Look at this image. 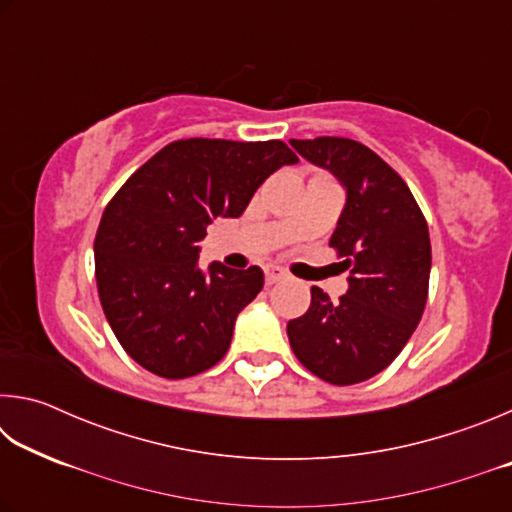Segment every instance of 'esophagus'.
Returning <instances> with one entry per match:
<instances>
[{"instance_id": "34e87169", "label": "esophagus", "mask_w": 512, "mask_h": 512, "mask_svg": "<svg viewBox=\"0 0 512 512\" xmlns=\"http://www.w3.org/2000/svg\"><path fill=\"white\" fill-rule=\"evenodd\" d=\"M264 275H266V284H268V287H271V284L280 282V280H284V277H287V273H284L282 268L275 266V264H268V266L264 268Z\"/></svg>"}]
</instances>
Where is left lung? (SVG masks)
Segmentation results:
<instances>
[{
	"mask_svg": "<svg viewBox=\"0 0 512 512\" xmlns=\"http://www.w3.org/2000/svg\"><path fill=\"white\" fill-rule=\"evenodd\" d=\"M291 146L345 187L329 246L350 277L339 302L311 287L307 314L287 325L289 343L316 377L359 384L391 366L420 323L431 273L429 228L400 173L368 146L348 137L291 140Z\"/></svg>",
	"mask_w": 512,
	"mask_h": 512,
	"instance_id": "8db88e82",
	"label": "left lung"
}]
</instances>
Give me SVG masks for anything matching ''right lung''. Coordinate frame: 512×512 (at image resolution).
I'll use <instances>...</instances> for the list:
<instances>
[{
	"label": "right lung",
	"instance_id": "1",
	"mask_svg": "<svg viewBox=\"0 0 512 512\" xmlns=\"http://www.w3.org/2000/svg\"><path fill=\"white\" fill-rule=\"evenodd\" d=\"M298 155L280 140H178L142 164L101 216L94 273L103 314L128 357L185 379L219 363L241 309L264 287L248 271L198 268V241L216 216L244 214L257 187Z\"/></svg>",
	"mask_w": 512,
	"mask_h": 512
}]
</instances>
